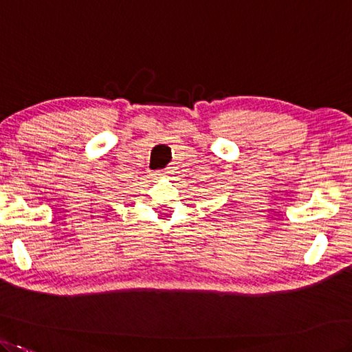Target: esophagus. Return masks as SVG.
Segmentation results:
<instances>
[{
    "label": "esophagus",
    "mask_w": 352,
    "mask_h": 352,
    "mask_svg": "<svg viewBox=\"0 0 352 352\" xmlns=\"http://www.w3.org/2000/svg\"><path fill=\"white\" fill-rule=\"evenodd\" d=\"M168 173H166V170L165 169H160V170H155V173H153V175L156 177V178H160V177H165Z\"/></svg>",
    "instance_id": "obj_1"
}]
</instances>
